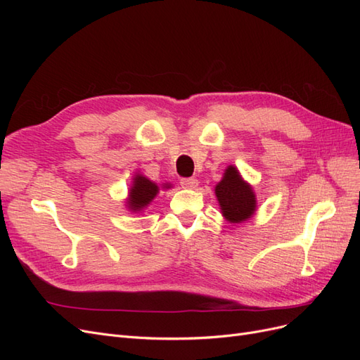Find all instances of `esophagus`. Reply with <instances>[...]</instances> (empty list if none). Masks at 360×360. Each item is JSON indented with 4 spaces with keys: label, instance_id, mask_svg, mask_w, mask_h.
I'll return each mask as SVG.
<instances>
[{
    "label": "esophagus",
    "instance_id": "1",
    "mask_svg": "<svg viewBox=\"0 0 360 360\" xmlns=\"http://www.w3.org/2000/svg\"><path fill=\"white\" fill-rule=\"evenodd\" d=\"M181 188L184 189H195L198 186V180L197 179H192V177H184L180 180Z\"/></svg>",
    "mask_w": 360,
    "mask_h": 360
}]
</instances>
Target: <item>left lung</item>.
Wrapping results in <instances>:
<instances>
[{
    "label": "left lung",
    "mask_w": 360,
    "mask_h": 360,
    "mask_svg": "<svg viewBox=\"0 0 360 360\" xmlns=\"http://www.w3.org/2000/svg\"><path fill=\"white\" fill-rule=\"evenodd\" d=\"M214 193L224 217L231 224L248 221L255 213L257 200L252 186L242 179L240 172L233 165L225 169L222 180L216 184Z\"/></svg>",
    "instance_id": "left-lung-1"
}]
</instances>
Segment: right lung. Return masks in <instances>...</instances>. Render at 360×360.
Returning <instances> with one entry per match:
<instances>
[{
	"mask_svg": "<svg viewBox=\"0 0 360 360\" xmlns=\"http://www.w3.org/2000/svg\"><path fill=\"white\" fill-rule=\"evenodd\" d=\"M163 189L171 188V184L165 183L162 184ZM159 193V186L156 183L144 177L143 174H136L134 177V184L130 186L129 198H127V207L130 212H141L143 209L155 200L156 195Z\"/></svg>",
	"mask_w": 360,
	"mask_h": 360,
	"instance_id": "1",
	"label": "right lung"
}]
</instances>
